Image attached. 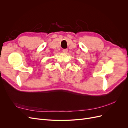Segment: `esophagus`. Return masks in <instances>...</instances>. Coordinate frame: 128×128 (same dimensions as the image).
Listing matches in <instances>:
<instances>
[{
  "instance_id": "obj_1",
  "label": "esophagus",
  "mask_w": 128,
  "mask_h": 128,
  "mask_svg": "<svg viewBox=\"0 0 128 128\" xmlns=\"http://www.w3.org/2000/svg\"><path fill=\"white\" fill-rule=\"evenodd\" d=\"M62 52H63L64 53H67V52H68V50H67V49H63V50H62Z\"/></svg>"
}]
</instances>
